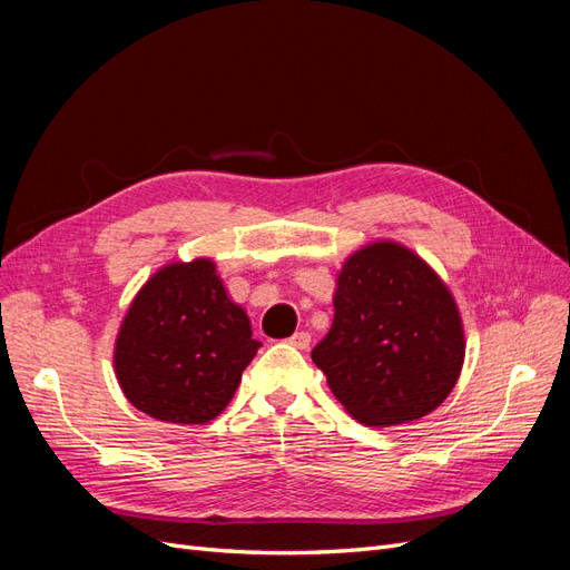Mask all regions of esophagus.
Masks as SVG:
<instances>
[{"label": "esophagus", "mask_w": 570, "mask_h": 570, "mask_svg": "<svg viewBox=\"0 0 570 570\" xmlns=\"http://www.w3.org/2000/svg\"><path fill=\"white\" fill-rule=\"evenodd\" d=\"M289 344H292V347H297V350H308V344H312V335L304 333V331L295 333L289 337Z\"/></svg>", "instance_id": "1"}]
</instances>
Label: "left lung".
I'll use <instances>...</instances> for the list:
<instances>
[{
  "label": "left lung",
  "mask_w": 570,
  "mask_h": 570,
  "mask_svg": "<svg viewBox=\"0 0 570 570\" xmlns=\"http://www.w3.org/2000/svg\"><path fill=\"white\" fill-rule=\"evenodd\" d=\"M333 304L312 358L358 423L419 421L450 396L463 366V323L419 254L392 239L361 247L337 275Z\"/></svg>",
  "instance_id": "obj_1"
}]
</instances>
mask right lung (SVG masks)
I'll list each match as a JSON object with an SVG mask.
<instances>
[{
	"label": "right lung",
	"instance_id": "1",
	"mask_svg": "<svg viewBox=\"0 0 570 570\" xmlns=\"http://www.w3.org/2000/svg\"><path fill=\"white\" fill-rule=\"evenodd\" d=\"M262 342L212 258L168 264L137 292L120 323L114 368L147 416L199 425L228 406Z\"/></svg>",
	"mask_w": 570,
	"mask_h": 570
}]
</instances>
